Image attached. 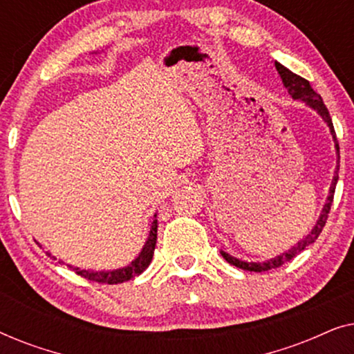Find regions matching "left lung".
<instances>
[{
  "label": "left lung",
  "mask_w": 354,
  "mask_h": 354,
  "mask_svg": "<svg viewBox=\"0 0 354 354\" xmlns=\"http://www.w3.org/2000/svg\"><path fill=\"white\" fill-rule=\"evenodd\" d=\"M275 69H277L280 79H282L283 86L288 90V95L292 96L293 100H299V101H303V103H306L309 108H313L314 111H316V113L322 118L324 122L327 124V127H328V130H330V135H332V138H333V143H335L338 162H340V147H338L337 135H335V130H333V124H332L330 114H328V111L326 108V104H324L321 95L316 93V91L313 90L311 84H309L306 79H303V77L293 74L292 71H288L287 67L282 66L277 61H275ZM338 169H340V164H338V166H337V172H335V176H333V178H332L330 192H328L327 201H326V205H324V207H322V212H321V216H319L316 225H314L313 230L309 232V234L304 236L303 240H299L297 245H293L292 248L287 250V251H283L282 254L275 256V258H272V259L264 261V263H248V261H241L239 258H235V256L225 253V251H221L222 258H224L229 264L236 266V268H240V269H243V270H250V272H264V270H270V269L280 268V266H282L283 263H287V261L293 259L298 253H301V251L306 248V246L313 245L314 241L317 240V236L321 235L324 225H326L328 212H330V206H332V201H333V193H335V187H337V182H338Z\"/></svg>",
  "instance_id": "obj_1"
}]
</instances>
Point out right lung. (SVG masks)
<instances>
[{
    "mask_svg": "<svg viewBox=\"0 0 354 354\" xmlns=\"http://www.w3.org/2000/svg\"><path fill=\"white\" fill-rule=\"evenodd\" d=\"M156 239H158V219H156V214H154V221L151 224V230H149L147 243L143 245L142 251H140L137 258H135L129 266H125V268H120V269H114V270H90V269L74 268V266H69V268L74 270L75 274L82 275V277L93 280V282H98V283L114 285V283L127 282V280L133 279L135 275L142 274L143 270L148 268L149 263H151L154 246H156ZM46 254L50 256V258H55V256H51V253H46Z\"/></svg>",
    "mask_w": 354,
    "mask_h": 354,
    "instance_id": "right-lung-1",
    "label": "right lung"
}]
</instances>
